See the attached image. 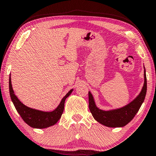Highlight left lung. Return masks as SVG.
<instances>
[{
  "instance_id": "8db88e82",
  "label": "left lung",
  "mask_w": 156,
  "mask_h": 156,
  "mask_svg": "<svg viewBox=\"0 0 156 156\" xmlns=\"http://www.w3.org/2000/svg\"><path fill=\"white\" fill-rule=\"evenodd\" d=\"M144 85L138 96L126 106L120 109L110 111H103L98 109L95 106L92 94L88 92L89 109L93 118L100 123L107 127H123L127 125L138 113L146 97L147 91L146 70L144 72Z\"/></svg>"
}]
</instances>
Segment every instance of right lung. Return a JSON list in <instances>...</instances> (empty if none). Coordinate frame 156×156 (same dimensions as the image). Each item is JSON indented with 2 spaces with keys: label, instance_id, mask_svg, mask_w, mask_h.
Segmentation results:
<instances>
[{
  "label": "right lung",
  "instance_id": "1",
  "mask_svg": "<svg viewBox=\"0 0 156 156\" xmlns=\"http://www.w3.org/2000/svg\"><path fill=\"white\" fill-rule=\"evenodd\" d=\"M9 91L10 98L13 101L14 106H15L18 113L20 114V117L23 118V120L32 128H45L55 125L61 118L64 110V103H65L66 99L72 93L73 89L63 97L57 108L52 112H43L38 111V110L27 107L23 104L14 94L13 88H12L10 76L9 78Z\"/></svg>",
  "mask_w": 156,
  "mask_h": 156
}]
</instances>
